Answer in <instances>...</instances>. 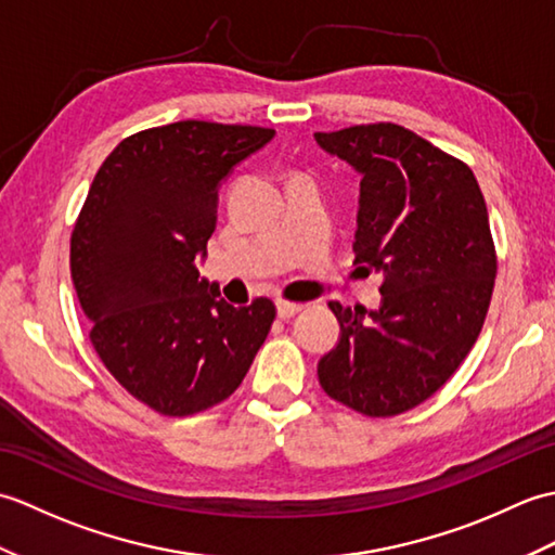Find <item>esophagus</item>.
Returning <instances> with one entry per match:
<instances>
[{
	"instance_id": "1",
	"label": "esophagus",
	"mask_w": 555,
	"mask_h": 555,
	"mask_svg": "<svg viewBox=\"0 0 555 555\" xmlns=\"http://www.w3.org/2000/svg\"><path fill=\"white\" fill-rule=\"evenodd\" d=\"M300 310H302V305H298V302L279 300V305H276V312H279L281 320H291V317H296Z\"/></svg>"
}]
</instances>
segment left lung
<instances>
[{"mask_svg": "<svg viewBox=\"0 0 555 555\" xmlns=\"http://www.w3.org/2000/svg\"><path fill=\"white\" fill-rule=\"evenodd\" d=\"M314 140L362 176L352 250L384 274L379 310L328 302L340 338L317 374L338 403L393 417L439 391L485 326L496 279L487 203L465 162L398 124Z\"/></svg>", "mask_w": 555, "mask_h": 555, "instance_id": "left-lung-1", "label": "left lung"}]
</instances>
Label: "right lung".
Returning a JSON list of instances; mask_svg holds the SVG:
<instances>
[{
	"label": "right lung",
	"mask_w": 555,
	"mask_h": 555,
	"mask_svg": "<svg viewBox=\"0 0 555 555\" xmlns=\"http://www.w3.org/2000/svg\"><path fill=\"white\" fill-rule=\"evenodd\" d=\"M271 128L176 121L124 138L102 162L70 233V279L104 367L140 403L185 417L227 400L276 317L233 308L199 279L219 185Z\"/></svg>",
	"instance_id": "1"
}]
</instances>
